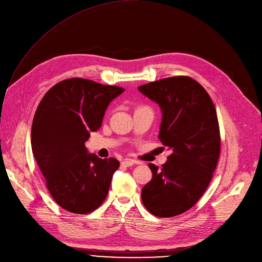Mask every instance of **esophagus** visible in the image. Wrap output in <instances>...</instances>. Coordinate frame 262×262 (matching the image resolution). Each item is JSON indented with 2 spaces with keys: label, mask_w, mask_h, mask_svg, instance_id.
Segmentation results:
<instances>
[{
  "label": "esophagus",
  "mask_w": 262,
  "mask_h": 262,
  "mask_svg": "<svg viewBox=\"0 0 262 262\" xmlns=\"http://www.w3.org/2000/svg\"><path fill=\"white\" fill-rule=\"evenodd\" d=\"M135 163H137L135 160H133V159H129V158H127V159H124L123 161L121 162V164H122V166H132V165H134Z\"/></svg>",
  "instance_id": "obj_1"
}]
</instances>
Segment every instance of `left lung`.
<instances>
[{"mask_svg": "<svg viewBox=\"0 0 262 262\" xmlns=\"http://www.w3.org/2000/svg\"><path fill=\"white\" fill-rule=\"evenodd\" d=\"M159 104L158 138L172 152L162 167L149 163L151 180L142 188L147 211L162 218L193 207L210 184L220 154V130L214 103L196 80L165 78L138 87Z\"/></svg>", "mask_w": 262, "mask_h": 262, "instance_id": "8db88e82", "label": "left lung"}]
</instances>
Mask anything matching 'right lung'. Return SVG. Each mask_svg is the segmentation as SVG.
Here are the masks:
<instances>
[{
	"mask_svg": "<svg viewBox=\"0 0 262 262\" xmlns=\"http://www.w3.org/2000/svg\"><path fill=\"white\" fill-rule=\"evenodd\" d=\"M124 91L87 79H66L45 94L34 114L33 156L51 197L68 212L92 213L108 194L120 162L87 154L85 142L101 127L108 104Z\"/></svg>",
	"mask_w": 262,
	"mask_h": 262,
	"instance_id": "obj_1",
	"label": "right lung"
}]
</instances>
